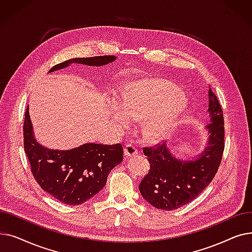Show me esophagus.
Instances as JSON below:
<instances>
[{
  "label": "esophagus",
  "instance_id": "obj_1",
  "mask_svg": "<svg viewBox=\"0 0 252 252\" xmlns=\"http://www.w3.org/2000/svg\"><path fill=\"white\" fill-rule=\"evenodd\" d=\"M125 155L126 157H130V156H134V155H137L138 154V149L134 146L133 144H126V147H125Z\"/></svg>",
  "mask_w": 252,
  "mask_h": 252
}]
</instances>
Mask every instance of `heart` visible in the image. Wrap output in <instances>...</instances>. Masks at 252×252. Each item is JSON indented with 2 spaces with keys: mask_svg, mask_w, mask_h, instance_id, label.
<instances>
[{
  "mask_svg": "<svg viewBox=\"0 0 252 252\" xmlns=\"http://www.w3.org/2000/svg\"><path fill=\"white\" fill-rule=\"evenodd\" d=\"M124 98L114 96L110 114L118 127L130 124L131 117L141 119L143 133L160 139L182 119L186 106L179 89L165 81L142 79L123 88Z\"/></svg>",
  "mask_w": 252,
  "mask_h": 252,
  "instance_id": "heart-1",
  "label": "heart"
}]
</instances>
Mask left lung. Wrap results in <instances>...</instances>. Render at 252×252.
I'll list each match as a JSON object with an SVG mask.
<instances>
[{"label":"left lung","instance_id":"obj_1","mask_svg":"<svg viewBox=\"0 0 252 252\" xmlns=\"http://www.w3.org/2000/svg\"><path fill=\"white\" fill-rule=\"evenodd\" d=\"M209 124L207 147L195 159H179L166 143L143 148L150 163L148 174L139 190L151 205L162 210H175L199 195L215 178L224 149L223 116L215 93L208 90Z\"/></svg>","mask_w":252,"mask_h":252}]
</instances>
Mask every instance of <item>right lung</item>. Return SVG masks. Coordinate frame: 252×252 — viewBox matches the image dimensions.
Masks as SVG:
<instances>
[{
	"label": "right lung",
	"instance_id": "1",
	"mask_svg": "<svg viewBox=\"0 0 252 252\" xmlns=\"http://www.w3.org/2000/svg\"><path fill=\"white\" fill-rule=\"evenodd\" d=\"M115 59L112 55L73 58L55 65L49 72L65 68L72 63L103 66ZM23 141L34 180L44 191L68 205L85 203L99 193L111 169L123 161L124 148L121 144L86 143L70 150L44 147L34 138L29 106L25 111Z\"/></svg>",
	"mask_w": 252,
	"mask_h": 252
}]
</instances>
